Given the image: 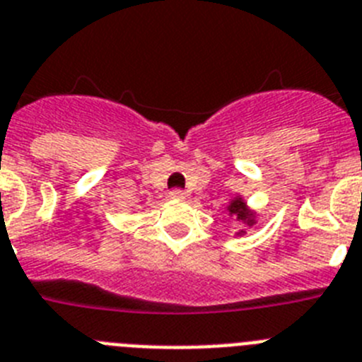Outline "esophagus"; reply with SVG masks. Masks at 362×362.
Instances as JSON below:
<instances>
[{
  "mask_svg": "<svg viewBox=\"0 0 362 362\" xmlns=\"http://www.w3.org/2000/svg\"><path fill=\"white\" fill-rule=\"evenodd\" d=\"M169 197L175 200H182V199H185V193L182 189H173L171 193H169Z\"/></svg>",
  "mask_w": 362,
  "mask_h": 362,
  "instance_id": "obj_1",
  "label": "esophagus"
}]
</instances>
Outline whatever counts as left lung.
Masks as SVG:
<instances>
[{"label": "left lung", "instance_id": "obj_1", "mask_svg": "<svg viewBox=\"0 0 362 362\" xmlns=\"http://www.w3.org/2000/svg\"><path fill=\"white\" fill-rule=\"evenodd\" d=\"M228 211H229V215L237 216L238 220H244V222H246L247 226L255 224V216H253V213H251L250 209H247L246 202H244V200H242V199H233V200H231V202H229V206H228ZM242 233H244V231H240V235Z\"/></svg>", "mask_w": 362, "mask_h": 362}]
</instances>
